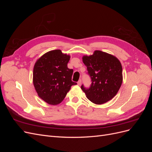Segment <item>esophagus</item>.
Listing matches in <instances>:
<instances>
[{
  "mask_svg": "<svg viewBox=\"0 0 152 152\" xmlns=\"http://www.w3.org/2000/svg\"><path fill=\"white\" fill-rule=\"evenodd\" d=\"M77 84H78V85H79V86H80L81 84H82V80L80 79L79 81H78L77 82Z\"/></svg>",
  "mask_w": 152,
  "mask_h": 152,
  "instance_id": "esophagus-1",
  "label": "esophagus"
}]
</instances>
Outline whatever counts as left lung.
I'll return each mask as SVG.
<instances>
[{
  "label": "left lung",
  "mask_w": 152,
  "mask_h": 152,
  "mask_svg": "<svg viewBox=\"0 0 152 152\" xmlns=\"http://www.w3.org/2000/svg\"><path fill=\"white\" fill-rule=\"evenodd\" d=\"M82 61L91 79L89 88L82 85L87 99L101 104L117 94L122 83V67L118 59L112 54L95 50L91 56H84Z\"/></svg>",
  "instance_id": "obj_1"
}]
</instances>
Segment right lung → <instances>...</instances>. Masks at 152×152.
<instances>
[{"mask_svg": "<svg viewBox=\"0 0 152 152\" xmlns=\"http://www.w3.org/2000/svg\"><path fill=\"white\" fill-rule=\"evenodd\" d=\"M70 56L59 49L50 50L36 61L33 72V82L39 97L49 104L60 103L71 86L73 70L67 64Z\"/></svg>", "mask_w": 152, "mask_h": 152, "instance_id": "right-lung-1", "label": "right lung"}]
</instances>
